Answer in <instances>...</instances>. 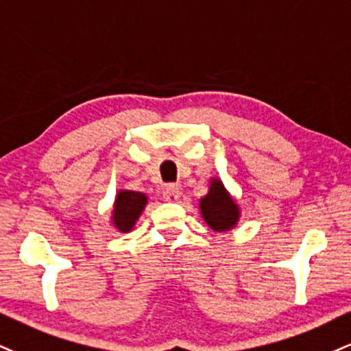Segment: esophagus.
I'll list each match as a JSON object with an SVG mask.
<instances>
[{
  "label": "esophagus",
  "instance_id": "1",
  "mask_svg": "<svg viewBox=\"0 0 351 351\" xmlns=\"http://www.w3.org/2000/svg\"><path fill=\"white\" fill-rule=\"evenodd\" d=\"M162 197L166 202H177L180 198V190L177 185H167V187L164 189Z\"/></svg>",
  "mask_w": 351,
  "mask_h": 351
}]
</instances>
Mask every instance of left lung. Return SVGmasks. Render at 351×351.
Wrapping results in <instances>:
<instances>
[{"instance_id": "obj_1", "label": "left lung", "mask_w": 351, "mask_h": 351, "mask_svg": "<svg viewBox=\"0 0 351 351\" xmlns=\"http://www.w3.org/2000/svg\"><path fill=\"white\" fill-rule=\"evenodd\" d=\"M200 210L206 224L215 231H226V229L234 226L237 218H239L237 205L229 197L221 180L211 182L208 195L202 198Z\"/></svg>"}]
</instances>
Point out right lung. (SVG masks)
<instances>
[{"instance_id":"obj_1","label":"right lung","mask_w":351,"mask_h":351,"mask_svg":"<svg viewBox=\"0 0 351 351\" xmlns=\"http://www.w3.org/2000/svg\"><path fill=\"white\" fill-rule=\"evenodd\" d=\"M146 205V195L133 190H122L115 198L114 205V224L117 229L127 232L140 218L143 208Z\"/></svg>"}]
</instances>
